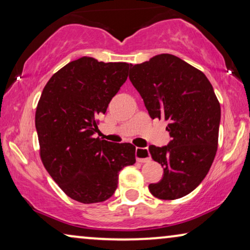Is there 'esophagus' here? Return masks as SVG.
<instances>
[{"instance_id":"esophagus-1","label":"esophagus","mask_w":250,"mask_h":250,"mask_svg":"<svg viewBox=\"0 0 250 250\" xmlns=\"http://www.w3.org/2000/svg\"><path fill=\"white\" fill-rule=\"evenodd\" d=\"M135 157H136V160L140 163H146L151 159L149 150L146 148H136L135 149Z\"/></svg>"}]
</instances>
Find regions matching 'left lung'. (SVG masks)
<instances>
[{"mask_svg": "<svg viewBox=\"0 0 250 250\" xmlns=\"http://www.w3.org/2000/svg\"><path fill=\"white\" fill-rule=\"evenodd\" d=\"M129 81L150 117L168 122L172 138L165 146H149L164 167L163 179L149 184L150 192L163 200L187 196L207 175L217 151L221 105L213 86L203 71L168 53L131 64Z\"/></svg>", "mask_w": 250, "mask_h": 250, "instance_id": "left-lung-1", "label": "left lung"}]
</instances>
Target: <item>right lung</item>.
Returning a JSON list of instances; mask_svg holds the SVG:
<instances>
[{"instance_id": "obj_1", "label": "right lung", "mask_w": 250, "mask_h": 250, "mask_svg": "<svg viewBox=\"0 0 250 250\" xmlns=\"http://www.w3.org/2000/svg\"><path fill=\"white\" fill-rule=\"evenodd\" d=\"M131 64L83 57L50 78L35 114L40 156L47 173L71 199L101 203L117 189L119 172L135 163V146L94 138L98 115L128 76Z\"/></svg>"}]
</instances>
